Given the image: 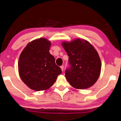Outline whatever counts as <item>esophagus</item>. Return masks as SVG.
Listing matches in <instances>:
<instances>
[{
	"mask_svg": "<svg viewBox=\"0 0 121 121\" xmlns=\"http://www.w3.org/2000/svg\"><path fill=\"white\" fill-rule=\"evenodd\" d=\"M60 68H61V69H62V72H63V70H64V66L63 65L60 66Z\"/></svg>",
	"mask_w": 121,
	"mask_h": 121,
	"instance_id": "1",
	"label": "esophagus"
}]
</instances>
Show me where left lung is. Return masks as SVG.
Masks as SVG:
<instances>
[{
	"label": "left lung",
	"mask_w": 121,
	"mask_h": 121,
	"mask_svg": "<svg viewBox=\"0 0 121 121\" xmlns=\"http://www.w3.org/2000/svg\"><path fill=\"white\" fill-rule=\"evenodd\" d=\"M69 56L70 68L65 70L69 84L78 89H87L96 82L100 76L101 63L98 53L88 41L78 39L62 43Z\"/></svg>",
	"instance_id": "obj_1"
}]
</instances>
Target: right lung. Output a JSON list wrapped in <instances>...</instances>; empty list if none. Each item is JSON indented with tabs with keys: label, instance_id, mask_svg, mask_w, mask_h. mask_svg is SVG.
I'll return each instance as SVG.
<instances>
[{
	"label": "right lung",
	"instance_id": "1",
	"mask_svg": "<svg viewBox=\"0 0 121 121\" xmlns=\"http://www.w3.org/2000/svg\"><path fill=\"white\" fill-rule=\"evenodd\" d=\"M51 43L40 38L28 43L20 56L18 69L23 82L35 91L48 89L62 73L49 52Z\"/></svg>",
	"mask_w": 121,
	"mask_h": 121
}]
</instances>
